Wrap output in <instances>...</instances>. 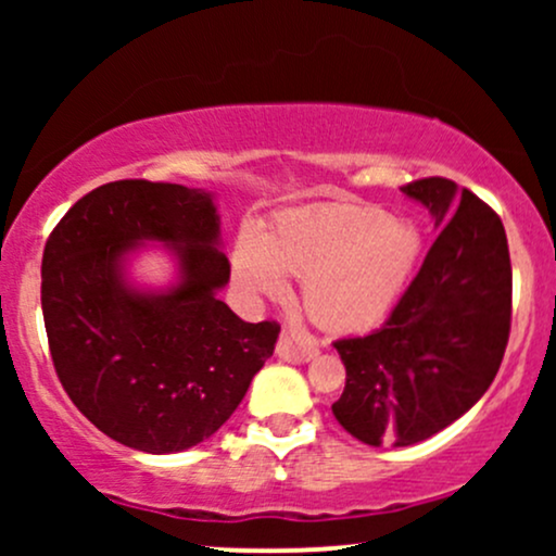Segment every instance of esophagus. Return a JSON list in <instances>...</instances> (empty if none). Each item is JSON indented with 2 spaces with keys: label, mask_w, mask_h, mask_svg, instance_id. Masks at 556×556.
<instances>
[{
  "label": "esophagus",
  "mask_w": 556,
  "mask_h": 556,
  "mask_svg": "<svg viewBox=\"0 0 556 556\" xmlns=\"http://www.w3.org/2000/svg\"><path fill=\"white\" fill-rule=\"evenodd\" d=\"M316 353H318V344L308 331L298 327L282 329V337H279V344H277L279 358L290 363H308L311 358H316Z\"/></svg>",
  "instance_id": "obj_1"
}]
</instances>
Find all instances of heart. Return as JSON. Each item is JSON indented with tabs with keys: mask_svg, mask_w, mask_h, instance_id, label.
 Returning <instances> with one entry per match:
<instances>
[{
	"mask_svg": "<svg viewBox=\"0 0 556 556\" xmlns=\"http://www.w3.org/2000/svg\"><path fill=\"white\" fill-rule=\"evenodd\" d=\"M420 248L416 222L374 206L327 203L282 214L266 235L242 229L232 269L251 298L282 295L285 274L300 277L303 305L318 327L361 331L392 311Z\"/></svg>",
	"mask_w": 556,
	"mask_h": 556,
	"instance_id": "1",
	"label": "heart"
}]
</instances>
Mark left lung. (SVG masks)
I'll return each mask as SVG.
<instances>
[{
    "mask_svg": "<svg viewBox=\"0 0 556 556\" xmlns=\"http://www.w3.org/2000/svg\"><path fill=\"white\" fill-rule=\"evenodd\" d=\"M439 227L384 327L337 340L344 392L331 405L363 444L410 446L465 416L500 371L513 318V266L502 219L446 177L402 185Z\"/></svg>",
    "mask_w": 556,
    "mask_h": 556,
    "instance_id": "left-lung-1",
    "label": "left lung"
}]
</instances>
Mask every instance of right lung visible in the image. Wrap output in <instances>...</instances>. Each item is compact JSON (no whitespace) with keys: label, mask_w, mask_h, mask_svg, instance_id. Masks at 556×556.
Instances as JSON below:
<instances>
[{"label":"right lung","mask_w":556,"mask_h":556,"mask_svg":"<svg viewBox=\"0 0 556 556\" xmlns=\"http://www.w3.org/2000/svg\"><path fill=\"white\" fill-rule=\"evenodd\" d=\"M146 239L178 258L167 291L126 282V253ZM227 282L206 190L117 180L62 216L43 248L41 311L54 371L96 429L151 455L219 431L279 337L277 321L248 324L216 298Z\"/></svg>","instance_id":"obj_1"}]
</instances>
